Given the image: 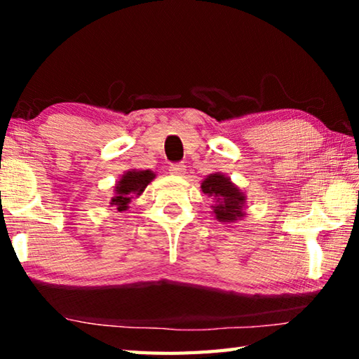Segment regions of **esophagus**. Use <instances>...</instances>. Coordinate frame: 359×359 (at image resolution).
<instances>
[{"instance_id": "1", "label": "esophagus", "mask_w": 359, "mask_h": 359, "mask_svg": "<svg viewBox=\"0 0 359 359\" xmlns=\"http://www.w3.org/2000/svg\"><path fill=\"white\" fill-rule=\"evenodd\" d=\"M169 171H171L172 175H184L187 172V168L184 165H171Z\"/></svg>"}]
</instances>
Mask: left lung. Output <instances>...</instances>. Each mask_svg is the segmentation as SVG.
Returning <instances> with one entry per match:
<instances>
[{"label": "left lung", "mask_w": 359, "mask_h": 359, "mask_svg": "<svg viewBox=\"0 0 359 359\" xmlns=\"http://www.w3.org/2000/svg\"><path fill=\"white\" fill-rule=\"evenodd\" d=\"M201 191L214 199L212 214L222 223H236L244 218L247 196L233 180L222 172L209 174L203 180Z\"/></svg>", "instance_id": "8db88e82"}]
</instances>
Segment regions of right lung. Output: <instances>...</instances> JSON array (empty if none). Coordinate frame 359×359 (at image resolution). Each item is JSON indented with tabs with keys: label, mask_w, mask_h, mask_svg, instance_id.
I'll return each instance as SVG.
<instances>
[{
	"label": "right lung",
	"mask_w": 359,
	"mask_h": 359,
	"mask_svg": "<svg viewBox=\"0 0 359 359\" xmlns=\"http://www.w3.org/2000/svg\"><path fill=\"white\" fill-rule=\"evenodd\" d=\"M156 174L150 169H130L123 172V175L114 185V198L111 199V205H114L118 212H125L130 209V204L135 198L141 196L145 188Z\"/></svg>",
	"instance_id": "add662e5"
}]
</instances>
